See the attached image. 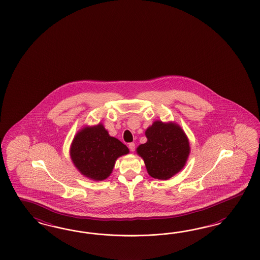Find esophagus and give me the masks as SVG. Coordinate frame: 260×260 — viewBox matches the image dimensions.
Wrapping results in <instances>:
<instances>
[{"label": "esophagus", "instance_id": "obj_1", "mask_svg": "<svg viewBox=\"0 0 260 260\" xmlns=\"http://www.w3.org/2000/svg\"><path fill=\"white\" fill-rule=\"evenodd\" d=\"M128 149L131 150V151H134L135 150V144L134 143H129L128 144Z\"/></svg>", "mask_w": 260, "mask_h": 260}]
</instances>
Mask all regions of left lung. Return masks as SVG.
I'll use <instances>...</instances> for the list:
<instances>
[{
	"label": "left lung",
	"mask_w": 260,
	"mask_h": 260,
	"mask_svg": "<svg viewBox=\"0 0 260 260\" xmlns=\"http://www.w3.org/2000/svg\"><path fill=\"white\" fill-rule=\"evenodd\" d=\"M148 141L137 148L151 177L166 180L178 173L189 156L188 138L181 127L156 121L146 131Z\"/></svg>",
	"instance_id": "obj_1"
}]
</instances>
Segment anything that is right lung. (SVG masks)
Wrapping results in <instances>:
<instances>
[{
    "label": "right lung",
    "mask_w": 260,
    "mask_h": 260,
    "mask_svg": "<svg viewBox=\"0 0 260 260\" xmlns=\"http://www.w3.org/2000/svg\"><path fill=\"white\" fill-rule=\"evenodd\" d=\"M128 153L118 139L111 137L103 125L83 128L76 134L71 148V156L81 173L96 181L110 176L116 159Z\"/></svg>",
    "instance_id": "right-lung-1"
}]
</instances>
